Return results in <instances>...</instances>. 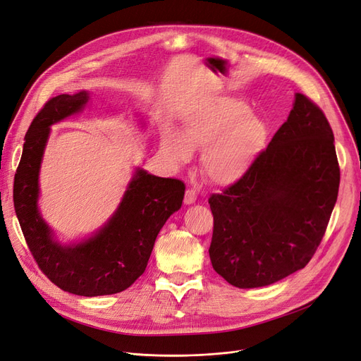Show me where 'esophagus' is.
Wrapping results in <instances>:
<instances>
[{"mask_svg":"<svg viewBox=\"0 0 361 361\" xmlns=\"http://www.w3.org/2000/svg\"><path fill=\"white\" fill-rule=\"evenodd\" d=\"M196 193H195V190H192V189H189V190H185V195H184V204L185 205H192V204H195L196 202Z\"/></svg>","mask_w":361,"mask_h":361,"instance_id":"1","label":"esophagus"}]
</instances>
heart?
<instances>
[{
    "label": "heart",
    "instance_id": "1",
    "mask_svg": "<svg viewBox=\"0 0 361 361\" xmlns=\"http://www.w3.org/2000/svg\"><path fill=\"white\" fill-rule=\"evenodd\" d=\"M264 120L233 98L211 97L185 113L180 132L165 129L160 150L173 165L188 164L202 150L201 171L208 181L232 185L247 177L268 142Z\"/></svg>",
    "mask_w": 361,
    "mask_h": 361
}]
</instances>
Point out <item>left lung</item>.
Wrapping results in <instances>:
<instances>
[{"label": "left lung", "instance_id": "8db88e82", "mask_svg": "<svg viewBox=\"0 0 361 361\" xmlns=\"http://www.w3.org/2000/svg\"><path fill=\"white\" fill-rule=\"evenodd\" d=\"M339 181L327 118L296 93L287 122L247 177L208 199L212 268L238 288L271 286L303 269L324 236Z\"/></svg>", "mask_w": 361, "mask_h": 361}]
</instances>
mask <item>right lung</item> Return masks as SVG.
<instances>
[{
    "mask_svg": "<svg viewBox=\"0 0 361 361\" xmlns=\"http://www.w3.org/2000/svg\"><path fill=\"white\" fill-rule=\"evenodd\" d=\"M87 90L58 95L46 102L25 135L13 185V202L26 244L50 281L77 296L114 295L144 274L154 241L166 220L178 211L184 183L135 168L117 209L82 241L62 244L38 208L42 168L50 126L85 110Z\"/></svg>",
    "mask_w": 361,
    "mask_h": 361,
    "instance_id": "right-lung-1",
    "label": "right lung"
}]
</instances>
